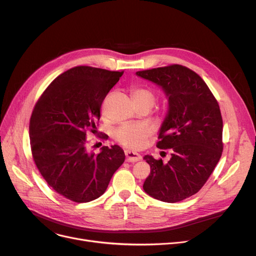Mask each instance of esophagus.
<instances>
[{
  "mask_svg": "<svg viewBox=\"0 0 256 256\" xmlns=\"http://www.w3.org/2000/svg\"><path fill=\"white\" fill-rule=\"evenodd\" d=\"M124 154H126V162L135 163V162H138V160H141V156L138 152H130V150H124Z\"/></svg>",
  "mask_w": 256,
  "mask_h": 256,
  "instance_id": "34e87169",
  "label": "esophagus"
}]
</instances>
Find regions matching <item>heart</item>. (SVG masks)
Segmentation results:
<instances>
[{
  "label": "heart",
  "instance_id": "b5f03b06",
  "mask_svg": "<svg viewBox=\"0 0 256 256\" xmlns=\"http://www.w3.org/2000/svg\"><path fill=\"white\" fill-rule=\"evenodd\" d=\"M132 100L135 102H147L154 104V93L152 90L145 87H136L132 90ZM150 128L146 124H126L117 128L114 132L115 139L126 147L132 150H138L144 146L146 139L150 135Z\"/></svg>",
  "mask_w": 256,
  "mask_h": 256
}]
</instances>
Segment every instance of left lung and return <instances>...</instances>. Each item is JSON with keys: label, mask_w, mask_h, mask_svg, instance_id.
<instances>
[{"label": "left lung", "mask_w": 256, "mask_h": 256, "mask_svg": "<svg viewBox=\"0 0 256 256\" xmlns=\"http://www.w3.org/2000/svg\"><path fill=\"white\" fill-rule=\"evenodd\" d=\"M136 74L160 86L168 98L156 147L171 150V158L163 163L144 156L150 174L143 189L164 202H178L204 186L222 156L220 108L204 80L186 66L173 64Z\"/></svg>", "instance_id": "8db88e82"}]
</instances>
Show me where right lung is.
Listing matches in <instances>:
<instances>
[{"label":"right lung","mask_w":256,"mask_h":256,"mask_svg":"<svg viewBox=\"0 0 256 256\" xmlns=\"http://www.w3.org/2000/svg\"><path fill=\"white\" fill-rule=\"evenodd\" d=\"M122 74L74 67L54 80L34 106L29 134L36 167L50 186L74 202L102 196L124 162L118 145L102 146L98 154L86 146L87 130H96L102 104Z\"/></svg>","instance_id":"obj_1"}]
</instances>
